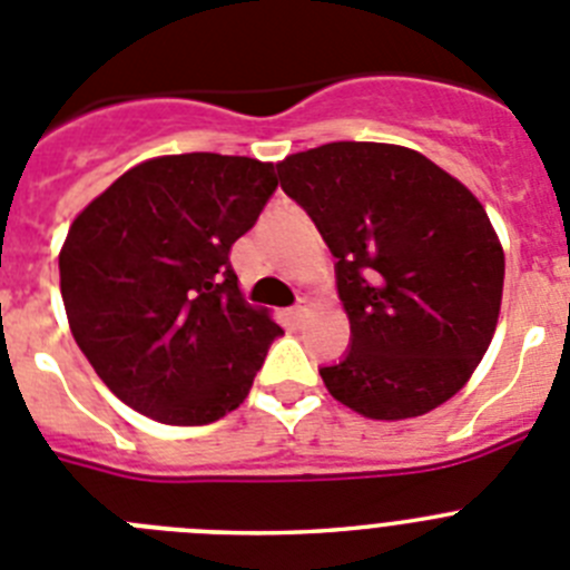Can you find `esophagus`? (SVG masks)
<instances>
[{
	"mask_svg": "<svg viewBox=\"0 0 570 570\" xmlns=\"http://www.w3.org/2000/svg\"><path fill=\"white\" fill-rule=\"evenodd\" d=\"M291 316H294V322L305 320V316H308V299H299V302H296L294 308H291Z\"/></svg>",
	"mask_w": 570,
	"mask_h": 570,
	"instance_id": "1",
	"label": "esophagus"
}]
</instances>
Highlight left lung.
Returning <instances> with one entry per match:
<instances>
[{"instance_id": "1", "label": "left lung", "mask_w": 570, "mask_h": 570, "mask_svg": "<svg viewBox=\"0 0 570 570\" xmlns=\"http://www.w3.org/2000/svg\"><path fill=\"white\" fill-rule=\"evenodd\" d=\"M334 254L351 320L331 396L371 420L434 411L497 331L505 256L480 199L416 150L331 142L276 165Z\"/></svg>"}]
</instances>
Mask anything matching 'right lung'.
<instances>
[{
	"label": "right lung",
	"mask_w": 570,
	"mask_h": 570,
	"mask_svg": "<svg viewBox=\"0 0 570 570\" xmlns=\"http://www.w3.org/2000/svg\"><path fill=\"white\" fill-rule=\"evenodd\" d=\"M276 185L274 165L248 156H159L73 219L59 254L65 311L125 405L165 425H208L248 396L282 328L242 299L230 245Z\"/></svg>",
	"instance_id": "1"
}]
</instances>
